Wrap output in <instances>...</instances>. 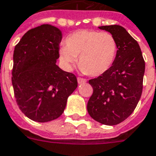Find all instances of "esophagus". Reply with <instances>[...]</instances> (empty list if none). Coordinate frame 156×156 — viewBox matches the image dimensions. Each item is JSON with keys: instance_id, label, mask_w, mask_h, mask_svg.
Here are the masks:
<instances>
[{"instance_id": "34e87169", "label": "esophagus", "mask_w": 156, "mask_h": 156, "mask_svg": "<svg viewBox=\"0 0 156 156\" xmlns=\"http://www.w3.org/2000/svg\"><path fill=\"white\" fill-rule=\"evenodd\" d=\"M77 79H78V83H85V82H86V79H84V78H79V77H78Z\"/></svg>"}]
</instances>
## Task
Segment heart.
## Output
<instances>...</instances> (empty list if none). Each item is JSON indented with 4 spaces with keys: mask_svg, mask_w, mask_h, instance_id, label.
Masks as SVG:
<instances>
[{
    "mask_svg": "<svg viewBox=\"0 0 156 156\" xmlns=\"http://www.w3.org/2000/svg\"><path fill=\"white\" fill-rule=\"evenodd\" d=\"M116 54L117 42L112 34L83 30L67 36L65 46L59 49L58 57L67 70L72 69L78 57L82 72L98 77L112 67Z\"/></svg>",
    "mask_w": 156,
    "mask_h": 156,
    "instance_id": "obj_1",
    "label": "heart"
}]
</instances>
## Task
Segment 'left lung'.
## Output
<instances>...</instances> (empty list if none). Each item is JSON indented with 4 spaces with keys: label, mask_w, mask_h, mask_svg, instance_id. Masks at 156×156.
I'll return each mask as SVG.
<instances>
[{
    "label": "left lung",
    "mask_w": 156,
    "mask_h": 156,
    "mask_svg": "<svg viewBox=\"0 0 156 156\" xmlns=\"http://www.w3.org/2000/svg\"><path fill=\"white\" fill-rule=\"evenodd\" d=\"M117 42L113 65L104 74L90 79L93 95L87 102L90 116L103 125H117L130 116L142 93L145 61L138 43L121 25L98 27Z\"/></svg>",
    "instance_id": "8db88e82"
}]
</instances>
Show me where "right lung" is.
<instances>
[{
  "label": "right lung",
  "instance_id": "1",
  "mask_svg": "<svg viewBox=\"0 0 156 156\" xmlns=\"http://www.w3.org/2000/svg\"><path fill=\"white\" fill-rule=\"evenodd\" d=\"M62 32L51 25L27 31L15 47L12 85L17 105L37 122L57 119L78 87L77 78L56 65Z\"/></svg>",
  "mask_w": 156,
  "mask_h": 156
}]
</instances>
